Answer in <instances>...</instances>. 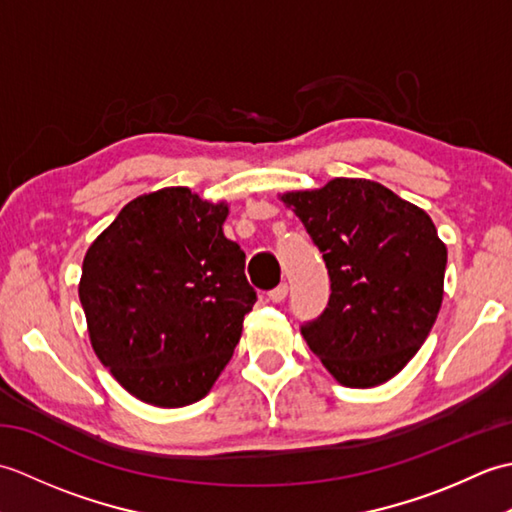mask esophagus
Masks as SVG:
<instances>
[{"instance_id": "esophagus-1", "label": "esophagus", "mask_w": 512, "mask_h": 512, "mask_svg": "<svg viewBox=\"0 0 512 512\" xmlns=\"http://www.w3.org/2000/svg\"><path fill=\"white\" fill-rule=\"evenodd\" d=\"M286 297H288V284H281L275 290L268 292V299L273 301V303H281Z\"/></svg>"}]
</instances>
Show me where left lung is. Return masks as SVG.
I'll list each match as a JSON object with an SVG mask.
<instances>
[{"label": "left lung", "mask_w": 512, "mask_h": 512, "mask_svg": "<svg viewBox=\"0 0 512 512\" xmlns=\"http://www.w3.org/2000/svg\"><path fill=\"white\" fill-rule=\"evenodd\" d=\"M279 200L306 226L332 295L301 334L345 387L387 383L427 341L444 297L447 246L427 211L380 182L334 178Z\"/></svg>", "instance_id": "1"}]
</instances>
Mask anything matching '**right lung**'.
<instances>
[{"instance_id": "1", "label": "right lung", "mask_w": 512, "mask_h": 512, "mask_svg": "<svg viewBox=\"0 0 512 512\" xmlns=\"http://www.w3.org/2000/svg\"><path fill=\"white\" fill-rule=\"evenodd\" d=\"M226 202L165 187L127 202L83 257L79 299L94 354L147 405L202 400L257 295L222 226Z\"/></svg>"}]
</instances>
